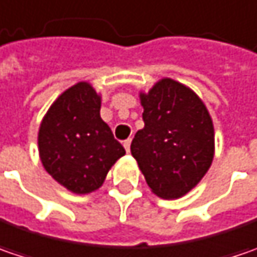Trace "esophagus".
Returning a JSON list of instances; mask_svg holds the SVG:
<instances>
[{"instance_id":"obj_1","label":"esophagus","mask_w":257,"mask_h":257,"mask_svg":"<svg viewBox=\"0 0 257 257\" xmlns=\"http://www.w3.org/2000/svg\"><path fill=\"white\" fill-rule=\"evenodd\" d=\"M123 147H125L126 152H129V151H131V140L123 141Z\"/></svg>"}]
</instances>
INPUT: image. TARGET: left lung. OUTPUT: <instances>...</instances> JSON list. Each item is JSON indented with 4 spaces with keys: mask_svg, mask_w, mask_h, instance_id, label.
I'll return each mask as SVG.
<instances>
[{
    "mask_svg": "<svg viewBox=\"0 0 257 257\" xmlns=\"http://www.w3.org/2000/svg\"><path fill=\"white\" fill-rule=\"evenodd\" d=\"M145 126L131 144L151 191L174 200L191 191L214 158L213 120L185 84L164 77L140 93Z\"/></svg>",
    "mask_w": 257,
    "mask_h": 257,
    "instance_id": "1",
    "label": "left lung"
}]
</instances>
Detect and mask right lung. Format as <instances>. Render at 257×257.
I'll list each match as a JSON object with an SVG mask.
<instances>
[{
  "mask_svg": "<svg viewBox=\"0 0 257 257\" xmlns=\"http://www.w3.org/2000/svg\"><path fill=\"white\" fill-rule=\"evenodd\" d=\"M39 154L44 170L74 194L102 187L125 150L102 120L92 84L79 82L53 102L40 123Z\"/></svg>",
  "mask_w": 257,
  "mask_h": 257,
  "instance_id": "right-lung-1",
  "label": "right lung"
}]
</instances>
